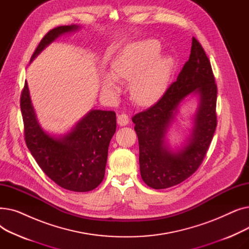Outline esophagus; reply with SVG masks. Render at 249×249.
<instances>
[{"instance_id": "esophagus-1", "label": "esophagus", "mask_w": 249, "mask_h": 249, "mask_svg": "<svg viewBox=\"0 0 249 249\" xmlns=\"http://www.w3.org/2000/svg\"><path fill=\"white\" fill-rule=\"evenodd\" d=\"M117 123L119 124L120 126H126L128 123H129V118L126 114L122 113V114H119L117 117Z\"/></svg>"}]
</instances>
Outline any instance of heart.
<instances>
[{
	"label": "heart",
	"mask_w": 249,
	"mask_h": 249,
	"mask_svg": "<svg viewBox=\"0 0 249 249\" xmlns=\"http://www.w3.org/2000/svg\"><path fill=\"white\" fill-rule=\"evenodd\" d=\"M160 44L143 40L128 45L111 64V75L102 80V89L108 96L119 91L116 82L130 83V96L141 106L154 104L164 93L173 70V59L159 56Z\"/></svg>",
	"instance_id": "b5f03b06"
}]
</instances>
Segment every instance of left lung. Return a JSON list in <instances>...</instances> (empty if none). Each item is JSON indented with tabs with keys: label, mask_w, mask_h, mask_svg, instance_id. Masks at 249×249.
I'll return each mask as SVG.
<instances>
[{
	"label": "left lung",
	"mask_w": 249,
	"mask_h": 249,
	"mask_svg": "<svg viewBox=\"0 0 249 249\" xmlns=\"http://www.w3.org/2000/svg\"><path fill=\"white\" fill-rule=\"evenodd\" d=\"M189 94L199 96L191 136L185 145L172 151L165 140L178 105ZM217 85L211 63L200 42L193 37L189 60L177 81L147 110L132 117L139 142V165L143 181L155 190L180 184L201 165L217 126Z\"/></svg>",
	"instance_id": "8db88e82"
}]
</instances>
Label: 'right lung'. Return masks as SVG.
I'll list each match as a JSON object with an SVG mask.
<instances>
[{
  "label": "right lung",
  "instance_id": "1",
  "mask_svg": "<svg viewBox=\"0 0 249 249\" xmlns=\"http://www.w3.org/2000/svg\"><path fill=\"white\" fill-rule=\"evenodd\" d=\"M78 28L76 25L59 26L47 32L31 61L58 36ZM20 107L26 145L44 174L65 190L89 192L96 189L105 177L109 143L116 131L115 112L90 110L71 132L54 137L39 125L27 83L22 90Z\"/></svg>",
  "mask_w": 249,
  "mask_h": 249
}]
</instances>
